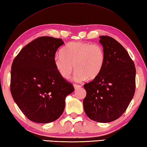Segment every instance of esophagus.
<instances>
[{
  "instance_id": "esophagus-1",
  "label": "esophagus",
  "mask_w": 147,
  "mask_h": 147,
  "mask_svg": "<svg viewBox=\"0 0 147 147\" xmlns=\"http://www.w3.org/2000/svg\"><path fill=\"white\" fill-rule=\"evenodd\" d=\"M74 87L75 89H78L79 88L81 87V85L78 84H74Z\"/></svg>"
}]
</instances>
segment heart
<instances>
[{
  "label": "heart",
  "instance_id": "obj_1",
  "mask_svg": "<svg viewBox=\"0 0 147 147\" xmlns=\"http://www.w3.org/2000/svg\"><path fill=\"white\" fill-rule=\"evenodd\" d=\"M105 57L103 47L98 44L71 42L66 45L62 53L54 57V63L58 73L63 78L68 80L74 68L76 70L74 80H85L99 75L105 65Z\"/></svg>",
  "mask_w": 147,
  "mask_h": 147
}]
</instances>
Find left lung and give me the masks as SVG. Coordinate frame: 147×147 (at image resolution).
<instances>
[{"label": "left lung", "mask_w": 147, "mask_h": 147, "mask_svg": "<svg viewBox=\"0 0 147 147\" xmlns=\"http://www.w3.org/2000/svg\"><path fill=\"white\" fill-rule=\"evenodd\" d=\"M105 53L102 71L84 84L85 114L95 121L108 123L118 119L131 101L136 89V67L126 49L115 39L100 36Z\"/></svg>", "instance_id": "1"}]
</instances>
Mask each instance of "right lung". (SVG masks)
<instances>
[{
  "instance_id": "1",
  "label": "right lung",
  "mask_w": 147,
  "mask_h": 147,
  "mask_svg": "<svg viewBox=\"0 0 147 147\" xmlns=\"http://www.w3.org/2000/svg\"><path fill=\"white\" fill-rule=\"evenodd\" d=\"M63 44L61 38L38 37L24 47L13 62L11 93L22 113L33 122L47 123L59 118L66 96L74 90L54 63L55 53Z\"/></svg>"
}]
</instances>
